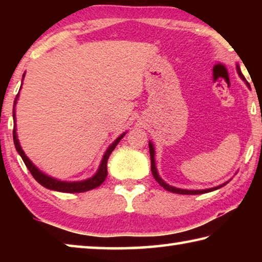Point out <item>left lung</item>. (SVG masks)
<instances>
[{
  "label": "left lung",
  "instance_id": "left-lung-1",
  "mask_svg": "<svg viewBox=\"0 0 262 262\" xmlns=\"http://www.w3.org/2000/svg\"><path fill=\"white\" fill-rule=\"evenodd\" d=\"M237 72H238V74H239V76H241V77L244 79V81L246 82L245 77H244V75H243V74H242V72H241V68L237 67ZM246 84H247V85H250V84H248L247 82H246ZM149 151H150V159H151V172H152L154 178L156 179L157 183H158L159 185H161L163 188H165L166 190H168V192H171V193H177V194L195 195V194H203V193L211 192V190L219 189V188H221V187H222V186L227 185V184H223V185L219 186V187H214V188H210V189H202V190H187V189H180V188L172 187V186H170V185H167V184L164 183V181L161 179V177H159V176H158V173H157L156 166H155V159H154V156H155V150H154V147H152V143H151V142H149Z\"/></svg>",
  "mask_w": 262,
  "mask_h": 262
}]
</instances>
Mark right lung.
Returning <instances> with one entry per match:
<instances>
[{
  "instance_id": "right-lung-1",
  "label": "right lung",
  "mask_w": 262,
  "mask_h": 262,
  "mask_svg": "<svg viewBox=\"0 0 262 262\" xmlns=\"http://www.w3.org/2000/svg\"><path fill=\"white\" fill-rule=\"evenodd\" d=\"M23 77H24V75H23ZM18 95H19V92L17 94L15 101H14V122H15V126H14V130H12V136H14V143H15L16 150L20 155L21 159H23V162L25 163L26 167L29 168L31 174L33 176V178L37 180L39 184L42 185L43 187H46L48 189L57 190V192H63V193L86 192V190L94 189V188L98 187V186L103 184L105 181V178L107 177V159L110 157L111 152L113 151L114 148L117 147V144L119 143V142H120L122 137L125 136V134L119 136L118 139L113 142V144H111V147L107 149V151H106L105 155H104L103 161H101L98 172H97V173L94 177H92V178L88 179V180H84V181H77V183H67V181H60V180L53 179V178H51V177L43 174L42 172L39 171L38 168L33 165L32 162H31L30 159L25 156L24 151L20 148L19 142H18V139H17V134H16V118H15V105H16L17 99H18Z\"/></svg>"
}]
</instances>
